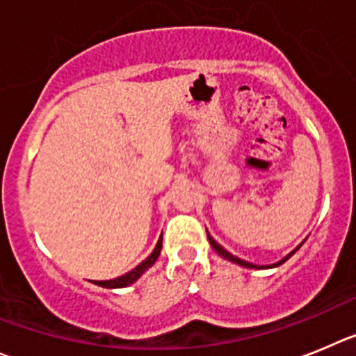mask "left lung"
Segmentation results:
<instances>
[{
	"label": "left lung",
	"instance_id": "obj_1",
	"mask_svg": "<svg viewBox=\"0 0 356 356\" xmlns=\"http://www.w3.org/2000/svg\"><path fill=\"white\" fill-rule=\"evenodd\" d=\"M207 239H209V243H211V246H213V248H214V252H216V254H218V255H222V257H223V259H227V261H232V262H236V264H239V266H245V268H257V266H254V264H250V262H246V261H241V259H238V257H234V255H232V254H229V252H227V250H225V248H222V246L218 245V243H216V241H214V239H213V238H211L209 234H207ZM296 250H298V248H296ZM296 250H294V252H296ZM294 252H293V254H294ZM293 254H289V255H287V257H286V259H284V261L277 262V264H273V266H280V264H282V262H286V261H287V259H289V257H291V255H293Z\"/></svg>",
	"mask_w": 356,
	"mask_h": 356
}]
</instances>
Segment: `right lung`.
I'll return each instance as SVG.
<instances>
[{
    "instance_id": "right-lung-1",
    "label": "right lung",
    "mask_w": 356,
    "mask_h": 356,
    "mask_svg": "<svg viewBox=\"0 0 356 356\" xmlns=\"http://www.w3.org/2000/svg\"><path fill=\"white\" fill-rule=\"evenodd\" d=\"M161 246H163V238H159L158 245H156L154 252L149 255V257L145 259V261L142 262L140 266H136L133 271H129V273H126L124 277H118V278H113V280H104V282H94V284H97V286L101 287H110V289H117V287H126L129 286V284H133L136 278L142 277L143 271L147 270V268H150V266L154 264L156 261H158L159 254H161Z\"/></svg>"
}]
</instances>
